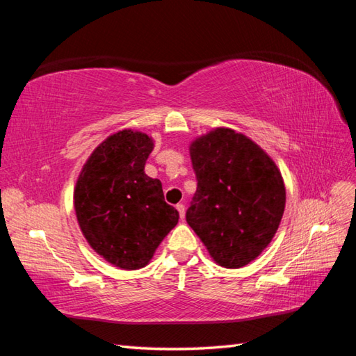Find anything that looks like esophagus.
Listing matches in <instances>:
<instances>
[{"mask_svg": "<svg viewBox=\"0 0 356 356\" xmlns=\"http://www.w3.org/2000/svg\"><path fill=\"white\" fill-rule=\"evenodd\" d=\"M176 208H177V211H179L180 218H184V217H185V205H182V203H179V205H177Z\"/></svg>", "mask_w": 356, "mask_h": 356, "instance_id": "esophagus-1", "label": "esophagus"}]
</instances>
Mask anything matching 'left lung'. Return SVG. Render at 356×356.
Instances as JSON below:
<instances>
[{"mask_svg": "<svg viewBox=\"0 0 356 356\" xmlns=\"http://www.w3.org/2000/svg\"><path fill=\"white\" fill-rule=\"evenodd\" d=\"M197 177L186 222L228 269L254 261L274 238L286 205L278 166L243 133L217 127L190 143Z\"/></svg>", "mask_w": 356, "mask_h": 356, "instance_id": "8db88e82", "label": "left lung"}]
</instances>
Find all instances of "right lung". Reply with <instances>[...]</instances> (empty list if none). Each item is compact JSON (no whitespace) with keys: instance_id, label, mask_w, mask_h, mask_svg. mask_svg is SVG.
Returning <instances> with one entry per match:
<instances>
[{"instance_id":"right-lung-1","label":"right lung","mask_w":356,"mask_h":356,"mask_svg":"<svg viewBox=\"0 0 356 356\" xmlns=\"http://www.w3.org/2000/svg\"><path fill=\"white\" fill-rule=\"evenodd\" d=\"M154 148L147 133L125 128L97 145L82 166L73 205L82 236L93 251L125 270L145 268L177 225L162 184L145 174Z\"/></svg>"}]
</instances>
